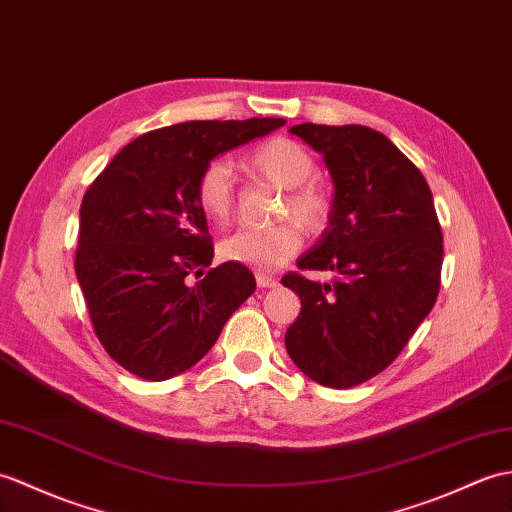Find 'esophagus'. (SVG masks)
Wrapping results in <instances>:
<instances>
[{"label": "esophagus", "mask_w": 512, "mask_h": 512, "mask_svg": "<svg viewBox=\"0 0 512 512\" xmlns=\"http://www.w3.org/2000/svg\"><path fill=\"white\" fill-rule=\"evenodd\" d=\"M255 279H257L259 288H277V285H279V281L272 275H266V272H257Z\"/></svg>", "instance_id": "esophagus-1"}]
</instances>
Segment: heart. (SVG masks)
I'll return each instance as SVG.
<instances>
[{"label":"heart","mask_w":512,"mask_h":512,"mask_svg":"<svg viewBox=\"0 0 512 512\" xmlns=\"http://www.w3.org/2000/svg\"><path fill=\"white\" fill-rule=\"evenodd\" d=\"M248 165L268 183L288 189L283 202V216H292L305 229L320 231L331 216V196L325 185L316 181L318 165L314 154L290 137H272L253 148ZM196 200L202 213L216 224H224L233 213L235 185L233 165L227 159L211 161L202 170L196 185ZM303 246V229L288 220L272 227L237 229L220 242V255L235 264L259 270L281 266Z\"/></svg>","instance_id":"b5f03b06"}]
</instances>
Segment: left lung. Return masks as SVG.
I'll use <instances>...</instances> for the list:
<instances>
[{
  "mask_svg": "<svg viewBox=\"0 0 512 512\" xmlns=\"http://www.w3.org/2000/svg\"><path fill=\"white\" fill-rule=\"evenodd\" d=\"M290 133L323 154L334 205L301 270H331L320 283L281 279L301 299L285 349L327 388H351L395 362L432 312L443 266V233L423 174L377 130L299 124Z\"/></svg>",
  "mask_w": 512,
  "mask_h": 512,
  "instance_id": "8db88e82",
  "label": "left lung"
}]
</instances>
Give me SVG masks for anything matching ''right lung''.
Returning <instances> with one entry per match:
<instances>
[{
	"mask_svg": "<svg viewBox=\"0 0 512 512\" xmlns=\"http://www.w3.org/2000/svg\"><path fill=\"white\" fill-rule=\"evenodd\" d=\"M283 124L253 117L152 130L117 152L87 189L76 277L95 336L126 371L150 382L181 375L255 292L246 266L209 268L213 244L196 185L220 154Z\"/></svg>",
	"mask_w": 512,
	"mask_h": 512,
	"instance_id": "right-lung-1",
	"label": "right lung"
}]
</instances>
